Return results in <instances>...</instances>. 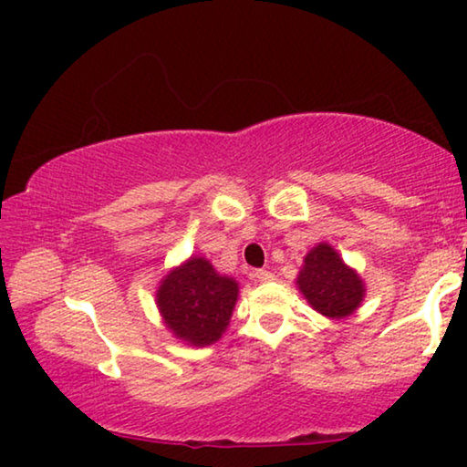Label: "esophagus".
Here are the masks:
<instances>
[{"label": "esophagus", "instance_id": "esophagus-1", "mask_svg": "<svg viewBox=\"0 0 467 467\" xmlns=\"http://www.w3.org/2000/svg\"><path fill=\"white\" fill-rule=\"evenodd\" d=\"M253 278H255L257 282H272L274 280V274L267 272V270H255V274H253Z\"/></svg>", "mask_w": 467, "mask_h": 467}]
</instances>
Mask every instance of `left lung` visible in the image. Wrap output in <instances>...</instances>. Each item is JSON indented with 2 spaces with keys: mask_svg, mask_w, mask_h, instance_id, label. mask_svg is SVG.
<instances>
[{
  "mask_svg": "<svg viewBox=\"0 0 467 467\" xmlns=\"http://www.w3.org/2000/svg\"><path fill=\"white\" fill-rule=\"evenodd\" d=\"M296 288L315 311L336 321L357 313L367 295L360 274L329 243H317L306 253L296 275Z\"/></svg>",
  "mask_w": 467,
  "mask_h": 467,
  "instance_id": "obj_1",
  "label": "left lung"
}]
</instances>
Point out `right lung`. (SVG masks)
<instances>
[{
	"label": "right lung",
	"mask_w": 467,
	"mask_h": 467,
	"mask_svg": "<svg viewBox=\"0 0 467 467\" xmlns=\"http://www.w3.org/2000/svg\"><path fill=\"white\" fill-rule=\"evenodd\" d=\"M239 282L216 272L208 259L192 255L158 284L156 306L164 327L183 344L203 348L218 342L231 323Z\"/></svg>",
	"instance_id": "obj_1"
}]
</instances>
